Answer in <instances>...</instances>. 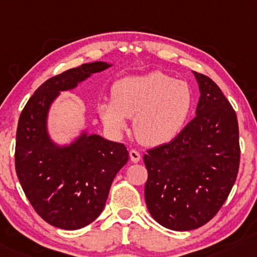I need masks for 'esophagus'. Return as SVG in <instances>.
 Returning a JSON list of instances; mask_svg holds the SVG:
<instances>
[{
  "mask_svg": "<svg viewBox=\"0 0 257 257\" xmlns=\"http://www.w3.org/2000/svg\"><path fill=\"white\" fill-rule=\"evenodd\" d=\"M129 156H130V160H132V162H134V163H137V162H140L141 160V155L137 150H130L129 151Z\"/></svg>",
  "mask_w": 257,
  "mask_h": 257,
  "instance_id": "1",
  "label": "esophagus"
}]
</instances>
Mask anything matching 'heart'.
Segmentation results:
<instances>
[{"label": "heart", "mask_w": 257, "mask_h": 257, "mask_svg": "<svg viewBox=\"0 0 257 257\" xmlns=\"http://www.w3.org/2000/svg\"><path fill=\"white\" fill-rule=\"evenodd\" d=\"M111 93L113 100L97 104L103 124L120 133L127 128V117H134L137 139L149 146L175 139L193 106L190 85L160 71L122 79L113 86Z\"/></svg>", "instance_id": "b5f03b06"}]
</instances>
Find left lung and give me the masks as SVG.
I'll list each match as a JSON object with an SVG mask.
<instances>
[{
  "label": "left lung",
  "mask_w": 257,
  "mask_h": 257,
  "mask_svg": "<svg viewBox=\"0 0 257 257\" xmlns=\"http://www.w3.org/2000/svg\"><path fill=\"white\" fill-rule=\"evenodd\" d=\"M199 84L197 116L170 143L147 150V207L172 230L199 228L228 198L240 165L235 110L219 86L193 72Z\"/></svg>",
  "instance_id": "obj_1"
}]
</instances>
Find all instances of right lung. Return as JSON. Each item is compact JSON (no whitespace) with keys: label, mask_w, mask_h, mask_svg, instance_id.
<instances>
[{"label":"right lung","mask_w":257,"mask_h":257,"mask_svg":"<svg viewBox=\"0 0 257 257\" xmlns=\"http://www.w3.org/2000/svg\"><path fill=\"white\" fill-rule=\"evenodd\" d=\"M110 65L84 64L50 78L22 110L16 133L15 168L22 189L43 220L61 229L89 225L106 205L111 183L128 162L124 144L86 135L68 147H57L46 133L50 104L60 91Z\"/></svg>","instance_id":"right-lung-1"}]
</instances>
